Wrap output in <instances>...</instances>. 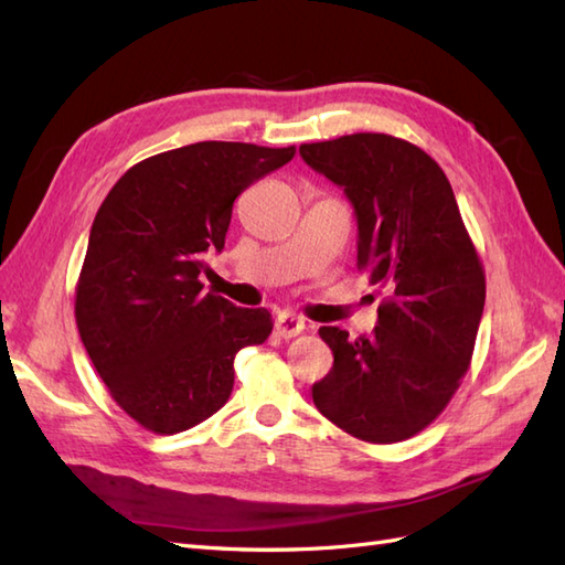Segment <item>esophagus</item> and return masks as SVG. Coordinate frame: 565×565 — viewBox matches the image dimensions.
<instances>
[{"label": "esophagus", "instance_id": "34e87169", "mask_svg": "<svg viewBox=\"0 0 565 565\" xmlns=\"http://www.w3.org/2000/svg\"><path fill=\"white\" fill-rule=\"evenodd\" d=\"M274 330H277L279 337L291 339V337H298L300 332L306 330V322L300 320L298 315H294V312H281L279 318H277V322H274Z\"/></svg>", "mask_w": 565, "mask_h": 565}]
</instances>
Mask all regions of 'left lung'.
<instances>
[{
  "label": "left lung",
  "instance_id": "left-lung-1",
  "mask_svg": "<svg viewBox=\"0 0 565 565\" xmlns=\"http://www.w3.org/2000/svg\"><path fill=\"white\" fill-rule=\"evenodd\" d=\"M303 161L344 188L359 223L356 267L387 288L369 337L320 327L334 365L312 385L318 412L365 443H399L436 422L469 371L487 274L450 180L390 135L300 143Z\"/></svg>",
  "mask_w": 565,
  "mask_h": 565
}]
</instances>
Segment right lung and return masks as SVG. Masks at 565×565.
Listing matches in <instances>:
<instances>
[{
    "label": "right lung",
    "mask_w": 565,
    "mask_h": 565,
    "mask_svg": "<svg viewBox=\"0 0 565 565\" xmlns=\"http://www.w3.org/2000/svg\"><path fill=\"white\" fill-rule=\"evenodd\" d=\"M296 147L196 141L132 166L105 196L76 281L82 342L117 406L159 436L228 402L233 361L265 344L271 315L204 294V253L223 250L233 202Z\"/></svg>",
    "instance_id": "right-lung-1"
}]
</instances>
